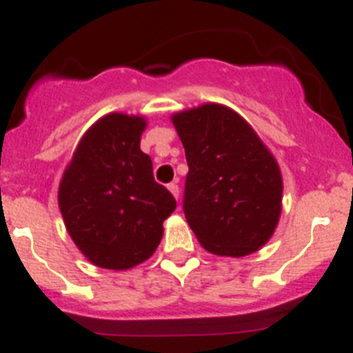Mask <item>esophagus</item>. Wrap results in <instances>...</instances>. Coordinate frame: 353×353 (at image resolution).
<instances>
[{
  "mask_svg": "<svg viewBox=\"0 0 353 353\" xmlns=\"http://www.w3.org/2000/svg\"><path fill=\"white\" fill-rule=\"evenodd\" d=\"M168 189H170V192L171 194L174 196V198L179 199V196H180V189H179V185H176V183H170V185H168Z\"/></svg>",
  "mask_w": 353,
  "mask_h": 353,
  "instance_id": "obj_1",
  "label": "esophagus"
}]
</instances>
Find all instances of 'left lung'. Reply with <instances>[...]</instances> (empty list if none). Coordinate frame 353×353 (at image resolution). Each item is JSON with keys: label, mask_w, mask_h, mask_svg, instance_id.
<instances>
[{"label": "left lung", "mask_w": 353, "mask_h": 353, "mask_svg": "<svg viewBox=\"0 0 353 353\" xmlns=\"http://www.w3.org/2000/svg\"><path fill=\"white\" fill-rule=\"evenodd\" d=\"M185 148L183 214L217 256H248L269 242L281 217L279 164L244 118L223 104L171 117Z\"/></svg>", "instance_id": "left-lung-1"}]
</instances>
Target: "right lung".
Masks as SVG:
<instances>
[{
  "label": "right lung",
  "mask_w": 353,
  "mask_h": 353,
  "mask_svg": "<svg viewBox=\"0 0 353 353\" xmlns=\"http://www.w3.org/2000/svg\"><path fill=\"white\" fill-rule=\"evenodd\" d=\"M145 129L143 117L105 114L84 132L61 176L65 228L102 269L127 270L148 260L161 244L162 223L176 208L139 148Z\"/></svg>",
  "instance_id": "right-lung-1"
}]
</instances>
